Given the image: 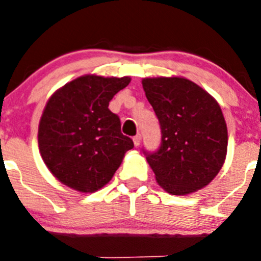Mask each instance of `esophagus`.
Masks as SVG:
<instances>
[{
    "mask_svg": "<svg viewBox=\"0 0 261 261\" xmlns=\"http://www.w3.org/2000/svg\"><path fill=\"white\" fill-rule=\"evenodd\" d=\"M141 141H142L141 134H137V136L133 137V142H134V146L136 147H138L139 144H141Z\"/></svg>",
    "mask_w": 261,
    "mask_h": 261,
    "instance_id": "esophagus-1",
    "label": "esophagus"
}]
</instances>
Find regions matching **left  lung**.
Here are the masks:
<instances>
[{"mask_svg": "<svg viewBox=\"0 0 261 261\" xmlns=\"http://www.w3.org/2000/svg\"><path fill=\"white\" fill-rule=\"evenodd\" d=\"M161 128V144L147 162L162 189L174 195L194 193L218 174L227 153V125L218 102L184 77L142 80Z\"/></svg>", "mask_w": 261, "mask_h": 261, "instance_id": "1", "label": "left lung"}]
</instances>
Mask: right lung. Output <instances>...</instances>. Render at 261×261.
Here are the masks:
<instances>
[{
    "instance_id": "1",
    "label": "right lung",
    "mask_w": 261,
    "mask_h": 261,
    "mask_svg": "<svg viewBox=\"0 0 261 261\" xmlns=\"http://www.w3.org/2000/svg\"><path fill=\"white\" fill-rule=\"evenodd\" d=\"M129 77L85 74L57 90L46 102L38 143L49 171L67 187L94 193L112 180L133 141L120 132L109 101Z\"/></svg>"
}]
</instances>
